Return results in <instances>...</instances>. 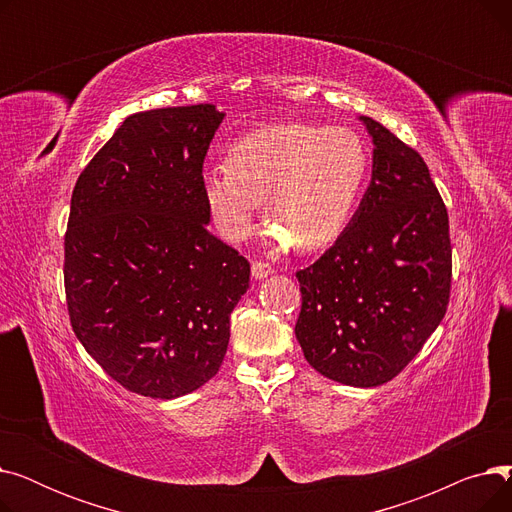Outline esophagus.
Segmentation results:
<instances>
[{"label": "esophagus", "instance_id": "34e87169", "mask_svg": "<svg viewBox=\"0 0 512 512\" xmlns=\"http://www.w3.org/2000/svg\"><path fill=\"white\" fill-rule=\"evenodd\" d=\"M251 272H253L255 280H263V278L274 274V265L272 263H265V261H255L253 267H251Z\"/></svg>", "mask_w": 512, "mask_h": 512}]
</instances>
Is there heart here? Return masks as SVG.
Wrapping results in <instances>:
<instances>
[{
	"label": "heart",
	"instance_id": "b5f03b06",
	"mask_svg": "<svg viewBox=\"0 0 512 512\" xmlns=\"http://www.w3.org/2000/svg\"><path fill=\"white\" fill-rule=\"evenodd\" d=\"M367 147L346 126L284 122L234 141L226 168L203 174V199L228 240H242L265 201L267 222L299 251L334 242L351 222L367 176Z\"/></svg>",
	"mask_w": 512,
	"mask_h": 512
}]
</instances>
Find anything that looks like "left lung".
Returning a JSON list of instances; mask_svg holds the SVG:
<instances>
[{
  "mask_svg": "<svg viewBox=\"0 0 512 512\" xmlns=\"http://www.w3.org/2000/svg\"><path fill=\"white\" fill-rule=\"evenodd\" d=\"M371 182L353 220L297 272L294 334L307 363L357 388L390 382L446 313L452 280L448 211L423 157L373 118Z\"/></svg>",
  "mask_w": 512,
  "mask_h": 512,
  "instance_id": "left-lung-1",
  "label": "left lung"
}]
</instances>
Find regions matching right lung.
Here are the masks:
<instances>
[{
  "label": "right lung",
  "mask_w": 512,
  "mask_h": 512,
  "mask_svg": "<svg viewBox=\"0 0 512 512\" xmlns=\"http://www.w3.org/2000/svg\"><path fill=\"white\" fill-rule=\"evenodd\" d=\"M211 103L128 116L78 176L64 236L70 324L126 390L178 398L220 371L251 265L213 236L203 159Z\"/></svg>",
  "instance_id": "obj_1"
}]
</instances>
